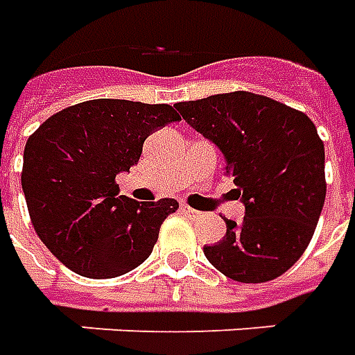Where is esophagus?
I'll return each mask as SVG.
<instances>
[{
	"instance_id": "34e87169",
	"label": "esophagus",
	"mask_w": 355,
	"mask_h": 355,
	"mask_svg": "<svg viewBox=\"0 0 355 355\" xmlns=\"http://www.w3.org/2000/svg\"><path fill=\"white\" fill-rule=\"evenodd\" d=\"M180 212H182V214H186V216H190V218L201 216V212L196 211V209H191V207H188V205H180Z\"/></svg>"
}]
</instances>
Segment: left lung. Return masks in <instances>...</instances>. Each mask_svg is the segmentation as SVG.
<instances>
[{"instance_id":"8db88e82","label":"left lung","mask_w":355,"mask_h":355,"mask_svg":"<svg viewBox=\"0 0 355 355\" xmlns=\"http://www.w3.org/2000/svg\"><path fill=\"white\" fill-rule=\"evenodd\" d=\"M216 144L244 203L241 224L225 220L220 243L203 252L218 271L244 284L284 275L311 243L325 201V152L304 112L252 92L175 105Z\"/></svg>"}]
</instances>
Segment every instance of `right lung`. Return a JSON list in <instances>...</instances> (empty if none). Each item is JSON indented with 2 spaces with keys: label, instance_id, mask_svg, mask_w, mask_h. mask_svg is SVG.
Masks as SVG:
<instances>
[{
  "label": "right lung",
  "instance_id": "right-lung-1",
  "mask_svg": "<svg viewBox=\"0 0 355 355\" xmlns=\"http://www.w3.org/2000/svg\"><path fill=\"white\" fill-rule=\"evenodd\" d=\"M180 120L171 105L92 99L52 114L24 148L22 190L44 246L80 277L114 278L150 256L175 199L118 196L144 139Z\"/></svg>",
  "mask_w": 355,
  "mask_h": 355
}]
</instances>
